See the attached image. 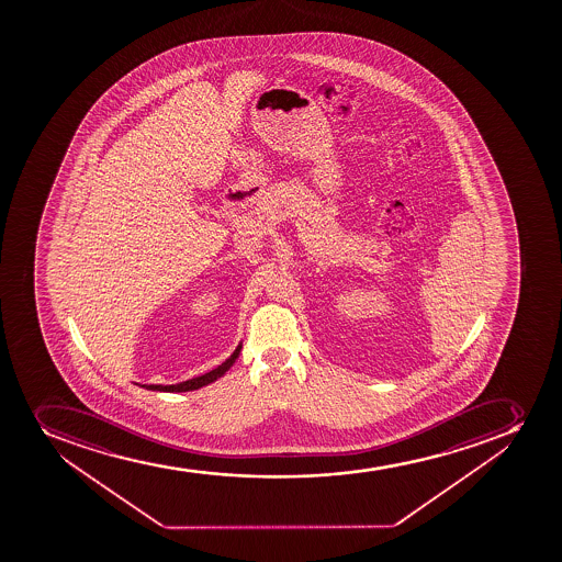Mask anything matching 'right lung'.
Returning <instances> with one entry per match:
<instances>
[{
    "instance_id": "1",
    "label": "right lung",
    "mask_w": 562,
    "mask_h": 562,
    "mask_svg": "<svg viewBox=\"0 0 562 562\" xmlns=\"http://www.w3.org/2000/svg\"><path fill=\"white\" fill-rule=\"evenodd\" d=\"M239 351H241V345H238V348L233 351V356L228 357L227 361L222 362L220 367L214 368L211 372L203 373L200 378L189 379L183 383L167 384V386H162V384H143V389L156 390V392H190V390L201 389V386H206V384L214 383L216 379L222 378L223 373L227 372L228 368L233 367L234 361L238 359Z\"/></svg>"
}]
</instances>
